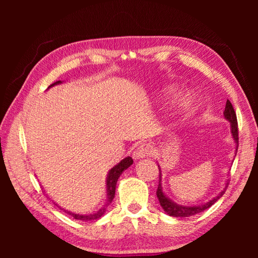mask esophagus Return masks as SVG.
Here are the masks:
<instances>
[{"mask_svg":"<svg viewBox=\"0 0 258 258\" xmlns=\"http://www.w3.org/2000/svg\"><path fill=\"white\" fill-rule=\"evenodd\" d=\"M152 148L150 145H148V143H141L138 148L137 150L134 152V157L137 159L140 158H145V157H150L152 155Z\"/></svg>","mask_w":258,"mask_h":258,"instance_id":"1","label":"esophagus"}]
</instances>
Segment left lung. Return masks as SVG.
<instances>
[{
  "label": "left lung",
  "instance_id": "obj_1",
  "mask_svg": "<svg viewBox=\"0 0 258 258\" xmlns=\"http://www.w3.org/2000/svg\"><path fill=\"white\" fill-rule=\"evenodd\" d=\"M224 117L228 119L231 123V133H232V137L234 139V141L237 145H239V132H238V121H237V115H235V111L232 107L231 102L226 101L225 104V110H224ZM238 148V146H237ZM238 150V149H237ZM160 172V168H159ZM161 173H159V184H158V189H157V197H158V200L160 203V206L163 207L164 211L168 214L169 216H175V217H189L192 215H196V214L202 213L204 211H206L207 208H209L212 205L215 204L218 199H220L222 196L224 195L225 189L220 192V195L216 196L215 198H213L212 200H209L208 203L200 205V206H182V205H177L175 203H173L171 199H168L166 196L164 195L163 189H161ZM226 186H228V183H226Z\"/></svg>",
  "mask_w": 258,
  "mask_h": 258
}]
</instances>
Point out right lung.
I'll use <instances>...</instances> for the list:
<instances>
[{
    "label": "right lung",
    "instance_id": "right-lung-1",
    "mask_svg": "<svg viewBox=\"0 0 258 258\" xmlns=\"http://www.w3.org/2000/svg\"><path fill=\"white\" fill-rule=\"evenodd\" d=\"M61 81H58L51 84V86L60 84ZM50 86V87H51ZM133 164V159L131 157H126L120 163L117 164L115 167H112L110 171L108 173V177H107V202L103 205V207L94 214H89V215H81V214H75V213H71L68 211H64L68 213L69 215H72L75 220H81V221H92V220H98V218L101 217L104 212H106L107 207L109 206V204L112 202L113 197H115V191H116V183L118 181V177L121 175L125 169H127L131 165Z\"/></svg>",
    "mask_w": 258,
    "mask_h": 258
}]
</instances>
